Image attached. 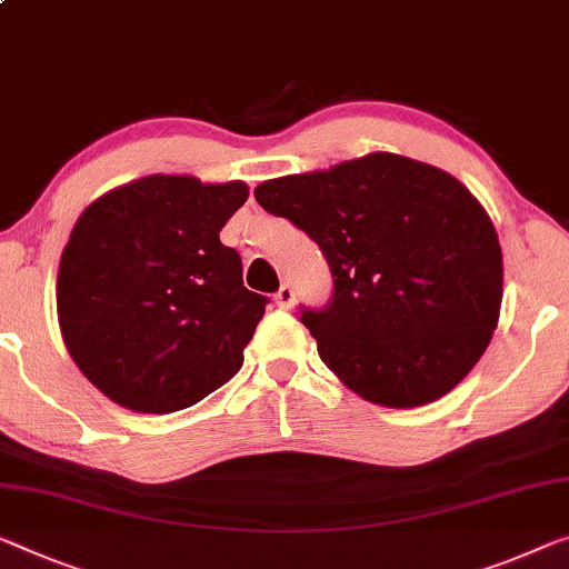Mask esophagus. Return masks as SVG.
Wrapping results in <instances>:
<instances>
[{
	"instance_id": "1",
	"label": "esophagus",
	"mask_w": 569,
	"mask_h": 569,
	"mask_svg": "<svg viewBox=\"0 0 569 569\" xmlns=\"http://www.w3.org/2000/svg\"><path fill=\"white\" fill-rule=\"evenodd\" d=\"M276 303H278V307H281V309H291L293 303H296V293H293V288L288 286V283L278 288V293H276Z\"/></svg>"
}]
</instances>
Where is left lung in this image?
Here are the masks:
<instances>
[{"mask_svg": "<svg viewBox=\"0 0 569 569\" xmlns=\"http://www.w3.org/2000/svg\"><path fill=\"white\" fill-rule=\"evenodd\" d=\"M256 199L332 268V301L301 325L352 393L413 409L482 358L501 317L503 256L488 211L455 176L380 150L270 178Z\"/></svg>", "mask_w": 569, "mask_h": 569, "instance_id": "left-lung-1", "label": "left lung"}]
</instances>
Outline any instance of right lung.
Listing matches in <instances>:
<instances>
[{
	"label": "right lung",
	"instance_id": "1",
	"mask_svg": "<svg viewBox=\"0 0 569 569\" xmlns=\"http://www.w3.org/2000/svg\"><path fill=\"white\" fill-rule=\"evenodd\" d=\"M248 193L242 181L156 173L76 219L58 266V325L109 401L181 411L242 368L268 299L242 286V260L219 232Z\"/></svg>",
	"mask_w": 569,
	"mask_h": 569
}]
</instances>
